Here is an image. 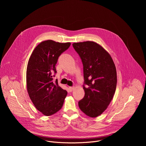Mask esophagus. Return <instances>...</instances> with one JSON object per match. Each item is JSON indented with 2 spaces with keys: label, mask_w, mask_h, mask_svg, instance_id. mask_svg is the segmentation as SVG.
Masks as SVG:
<instances>
[{
  "label": "esophagus",
  "mask_w": 146,
  "mask_h": 146,
  "mask_svg": "<svg viewBox=\"0 0 146 146\" xmlns=\"http://www.w3.org/2000/svg\"><path fill=\"white\" fill-rule=\"evenodd\" d=\"M69 91H70V92H72V91H73V90L74 89V87H69Z\"/></svg>",
  "instance_id": "34e87169"
}]
</instances>
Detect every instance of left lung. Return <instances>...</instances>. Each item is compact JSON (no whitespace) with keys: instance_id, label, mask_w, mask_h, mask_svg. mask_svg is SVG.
I'll list each match as a JSON object with an SVG mask.
<instances>
[{"instance_id":"obj_1","label":"left lung","mask_w":146,"mask_h":146,"mask_svg":"<svg viewBox=\"0 0 146 146\" xmlns=\"http://www.w3.org/2000/svg\"><path fill=\"white\" fill-rule=\"evenodd\" d=\"M73 47L83 65L85 95L78 101L81 110L91 117L105 111L114 95L117 72L110 54L94 41L74 43Z\"/></svg>"}]
</instances>
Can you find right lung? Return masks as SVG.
Here are the masks:
<instances>
[{"mask_svg":"<svg viewBox=\"0 0 146 146\" xmlns=\"http://www.w3.org/2000/svg\"><path fill=\"white\" fill-rule=\"evenodd\" d=\"M70 43H60L46 40L33 50L27 69V84L29 96L36 108L49 116L63 106L67 91L59 86L57 79L53 80L55 65L60 54L68 50Z\"/></svg>","mask_w":146,"mask_h":146,"instance_id":"add662e5","label":"right lung"}]
</instances>
